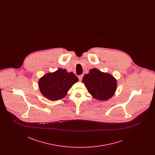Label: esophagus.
I'll return each instance as SVG.
<instances>
[{"label": "esophagus", "instance_id": "34e87169", "mask_svg": "<svg viewBox=\"0 0 155 155\" xmlns=\"http://www.w3.org/2000/svg\"><path fill=\"white\" fill-rule=\"evenodd\" d=\"M82 77H83V75H80V76H78V78H79V80H80V81H82Z\"/></svg>", "mask_w": 155, "mask_h": 155}]
</instances>
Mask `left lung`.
<instances>
[{"label":"left lung","mask_w":155,"mask_h":155,"mask_svg":"<svg viewBox=\"0 0 155 155\" xmlns=\"http://www.w3.org/2000/svg\"><path fill=\"white\" fill-rule=\"evenodd\" d=\"M89 93L96 100L104 101L109 100L114 95L117 82L110 74L102 72L97 68L89 70L82 78Z\"/></svg>","instance_id":"1"}]
</instances>
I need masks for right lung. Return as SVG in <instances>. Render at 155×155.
<instances>
[{
	"instance_id": "add662e5",
	"label": "right lung",
	"mask_w": 155,
	"mask_h": 155,
	"mask_svg": "<svg viewBox=\"0 0 155 155\" xmlns=\"http://www.w3.org/2000/svg\"><path fill=\"white\" fill-rule=\"evenodd\" d=\"M78 81V77L66 69L59 68L53 73L45 74L38 81L41 94L52 101H58L66 96L69 89Z\"/></svg>"
}]
</instances>
